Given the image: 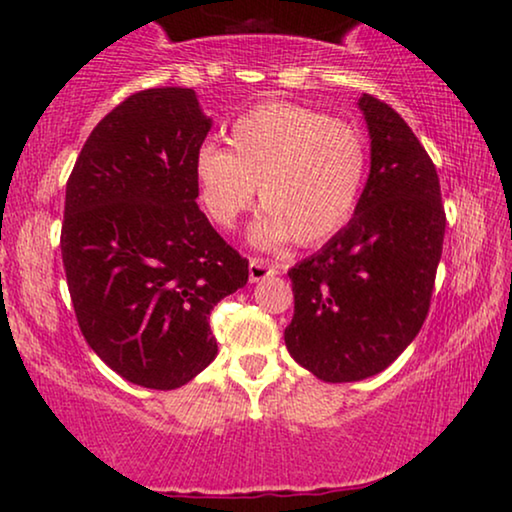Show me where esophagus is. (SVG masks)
I'll list each match as a JSON object with an SVG mask.
<instances>
[{
  "instance_id": "esophagus-1",
  "label": "esophagus",
  "mask_w": 512,
  "mask_h": 512,
  "mask_svg": "<svg viewBox=\"0 0 512 512\" xmlns=\"http://www.w3.org/2000/svg\"><path fill=\"white\" fill-rule=\"evenodd\" d=\"M272 275H277V265H270L263 258H251L249 261V282H263Z\"/></svg>"
}]
</instances>
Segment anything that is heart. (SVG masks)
Returning a JSON list of instances; mask_svg holds the SVG:
<instances>
[{
    "label": "heart",
    "instance_id": "1",
    "mask_svg": "<svg viewBox=\"0 0 512 512\" xmlns=\"http://www.w3.org/2000/svg\"><path fill=\"white\" fill-rule=\"evenodd\" d=\"M193 172L216 226L233 228L261 188L265 212L251 228V242L261 249L289 237L317 244L345 228L359 207L368 146L354 125L275 102L237 118L228 151L202 146Z\"/></svg>",
    "mask_w": 512,
    "mask_h": 512
}]
</instances>
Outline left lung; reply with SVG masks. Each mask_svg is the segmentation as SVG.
<instances>
[{
    "label": "left lung",
    "instance_id": "left-lung-1",
    "mask_svg": "<svg viewBox=\"0 0 512 512\" xmlns=\"http://www.w3.org/2000/svg\"><path fill=\"white\" fill-rule=\"evenodd\" d=\"M370 174L352 221L289 270V354L324 382L382 373L415 340L429 314L443 254L438 172L415 132L389 104L363 93Z\"/></svg>",
    "mask_w": 512,
    "mask_h": 512
}]
</instances>
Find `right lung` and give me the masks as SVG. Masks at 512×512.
<instances>
[{
  "label": "right lung",
  "instance_id": "1",
  "mask_svg": "<svg viewBox=\"0 0 512 512\" xmlns=\"http://www.w3.org/2000/svg\"><path fill=\"white\" fill-rule=\"evenodd\" d=\"M209 128L193 88L139 90L95 125L67 181L60 249L76 321L146 389L184 387L214 361L209 314L249 279L195 202Z\"/></svg>",
  "mask_w": 512,
  "mask_h": 512
}]
</instances>
